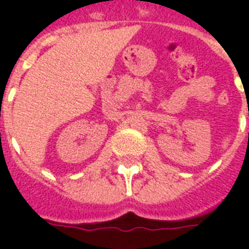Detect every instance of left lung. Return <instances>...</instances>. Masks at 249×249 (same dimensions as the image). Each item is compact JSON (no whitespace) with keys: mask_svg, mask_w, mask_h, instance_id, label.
Returning a JSON list of instances; mask_svg holds the SVG:
<instances>
[{"mask_svg":"<svg viewBox=\"0 0 249 249\" xmlns=\"http://www.w3.org/2000/svg\"><path fill=\"white\" fill-rule=\"evenodd\" d=\"M248 134H249V133H248Z\"/></svg>","mask_w":249,"mask_h":249,"instance_id":"1","label":"left lung"}]
</instances>
